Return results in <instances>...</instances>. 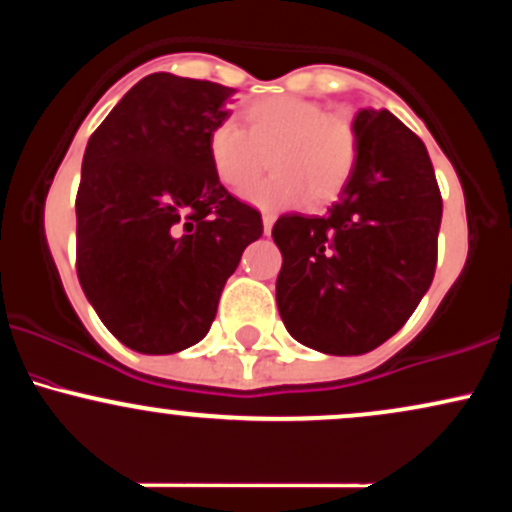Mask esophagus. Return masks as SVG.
Wrapping results in <instances>:
<instances>
[{
  "mask_svg": "<svg viewBox=\"0 0 512 512\" xmlns=\"http://www.w3.org/2000/svg\"><path fill=\"white\" fill-rule=\"evenodd\" d=\"M262 226H264V236H269V233H272V226H274V214H267V211H264Z\"/></svg>",
  "mask_w": 512,
  "mask_h": 512,
  "instance_id": "1",
  "label": "esophagus"
}]
</instances>
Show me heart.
<instances>
[{
	"label": "heart",
	"mask_w": 512,
	"mask_h": 512,
	"mask_svg": "<svg viewBox=\"0 0 512 512\" xmlns=\"http://www.w3.org/2000/svg\"><path fill=\"white\" fill-rule=\"evenodd\" d=\"M245 129L223 120L209 132L211 170L228 190L243 192L270 154L273 175L250 187L245 199L267 211L332 202L356 168L358 139L349 117L327 113L320 103L269 96L245 108Z\"/></svg>",
	"instance_id": "heart-1"
}]
</instances>
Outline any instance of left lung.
<instances>
[{
    "label": "left lung",
    "instance_id": "8db88e82",
    "mask_svg": "<svg viewBox=\"0 0 512 512\" xmlns=\"http://www.w3.org/2000/svg\"><path fill=\"white\" fill-rule=\"evenodd\" d=\"M356 168L325 216L274 223L276 305L296 342L358 356L395 334L436 272L443 216L424 142L387 110L361 108Z\"/></svg>",
    "mask_w": 512,
    "mask_h": 512
}]
</instances>
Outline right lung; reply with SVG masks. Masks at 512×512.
I'll list each match as a JSON object with an SVG mask.
<instances>
[{"label":"right lung","mask_w":512,"mask_h":512,"mask_svg":"<svg viewBox=\"0 0 512 512\" xmlns=\"http://www.w3.org/2000/svg\"><path fill=\"white\" fill-rule=\"evenodd\" d=\"M236 88L149 74L91 134L76 195V274L103 325L139 354L207 337L262 216L228 195L207 137Z\"/></svg>","instance_id":"right-lung-1"}]
</instances>
